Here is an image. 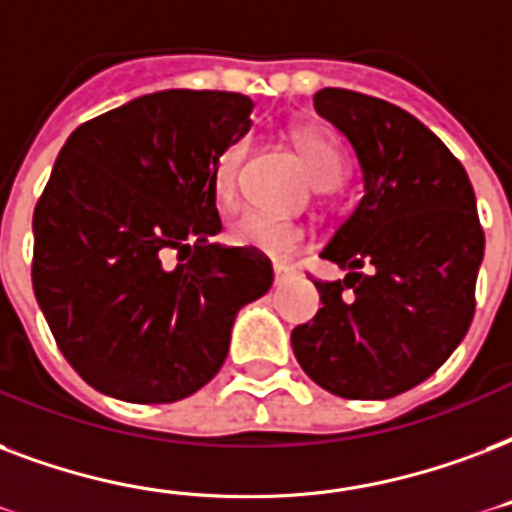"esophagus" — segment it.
Segmentation results:
<instances>
[{
	"mask_svg": "<svg viewBox=\"0 0 512 512\" xmlns=\"http://www.w3.org/2000/svg\"><path fill=\"white\" fill-rule=\"evenodd\" d=\"M290 273H292L290 265H284V263H273V279H276V282H282V279H287V276H290Z\"/></svg>",
	"mask_w": 512,
	"mask_h": 512,
	"instance_id": "obj_1",
	"label": "esophagus"
}]
</instances>
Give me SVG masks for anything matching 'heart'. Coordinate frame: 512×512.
Wrapping results in <instances>:
<instances>
[{"label":"heart","instance_id":"obj_1","mask_svg":"<svg viewBox=\"0 0 512 512\" xmlns=\"http://www.w3.org/2000/svg\"><path fill=\"white\" fill-rule=\"evenodd\" d=\"M292 142L298 147L300 158L306 163L308 174L314 185L322 190H333L343 179V155L338 144L314 128H298L292 131ZM247 152V142L236 139L220 152L212 169V193L214 201L222 209H230L236 201V182H239V169ZM303 225L287 217H273L263 212H244L228 225V239L236 247L257 249L268 257H290L295 249L303 244Z\"/></svg>","mask_w":512,"mask_h":512}]
</instances>
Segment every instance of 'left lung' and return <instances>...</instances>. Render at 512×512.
Listing matches in <instances>:
<instances>
[{
    "instance_id": "obj_1",
    "label": "left lung",
    "mask_w": 512,
    "mask_h": 512,
    "mask_svg": "<svg viewBox=\"0 0 512 512\" xmlns=\"http://www.w3.org/2000/svg\"><path fill=\"white\" fill-rule=\"evenodd\" d=\"M314 109L354 147L365 195L322 249L349 273L314 282L322 308L292 330V351L327 392L386 400L432 376L470 330L483 260L475 193L405 109L343 88H322Z\"/></svg>"
}]
</instances>
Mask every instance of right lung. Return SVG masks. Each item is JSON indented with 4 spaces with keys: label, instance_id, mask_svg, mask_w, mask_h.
<instances>
[{
    "label": "right lung",
    "instance_id": "add662e5",
    "mask_svg": "<svg viewBox=\"0 0 512 512\" xmlns=\"http://www.w3.org/2000/svg\"><path fill=\"white\" fill-rule=\"evenodd\" d=\"M252 109L244 93L158 91L58 152L34 209L31 284L66 362L101 395L190 397L222 368L239 308L271 290L263 252L209 241L222 230L214 161Z\"/></svg>",
    "mask_w": 512,
    "mask_h": 512
}]
</instances>
